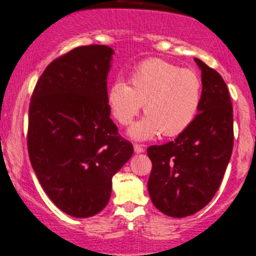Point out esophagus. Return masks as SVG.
I'll return each instance as SVG.
<instances>
[{"label":"esophagus","instance_id":"esophagus-1","mask_svg":"<svg viewBox=\"0 0 256 256\" xmlns=\"http://www.w3.org/2000/svg\"><path fill=\"white\" fill-rule=\"evenodd\" d=\"M134 151L136 154H142V152L145 151V148H144V145H142V144H134Z\"/></svg>","mask_w":256,"mask_h":256}]
</instances>
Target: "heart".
Listing matches in <instances>:
<instances>
[{
  "label": "heart",
  "instance_id": "heart-1",
  "mask_svg": "<svg viewBox=\"0 0 256 256\" xmlns=\"http://www.w3.org/2000/svg\"><path fill=\"white\" fill-rule=\"evenodd\" d=\"M202 102V81L194 71L162 59L140 62L129 74V86L112 83L108 102L114 120L128 126L144 105L148 116L130 128L136 139L182 134L196 118Z\"/></svg>",
  "mask_w": 256,
  "mask_h": 256
}]
</instances>
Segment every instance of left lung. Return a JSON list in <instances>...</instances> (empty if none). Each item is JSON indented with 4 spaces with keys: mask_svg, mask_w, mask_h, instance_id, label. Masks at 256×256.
Returning <instances> with one entry per match:
<instances>
[{
    "mask_svg": "<svg viewBox=\"0 0 256 256\" xmlns=\"http://www.w3.org/2000/svg\"><path fill=\"white\" fill-rule=\"evenodd\" d=\"M200 114L174 142L151 145L148 188L163 214L185 218L197 213L216 194L234 148V114L228 86L202 60Z\"/></svg>",
    "mask_w": 256,
    "mask_h": 256,
    "instance_id": "obj_1",
    "label": "left lung"
}]
</instances>
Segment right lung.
I'll return each mask as SVG.
<instances>
[{"mask_svg":"<svg viewBox=\"0 0 256 256\" xmlns=\"http://www.w3.org/2000/svg\"><path fill=\"white\" fill-rule=\"evenodd\" d=\"M112 54L102 44L74 48L46 68L31 96V166L52 202L74 218L105 208L112 176L133 154V144L110 118L106 78Z\"/></svg>","mask_w":256,"mask_h":256,"instance_id":"add662e5","label":"right lung"}]
</instances>
